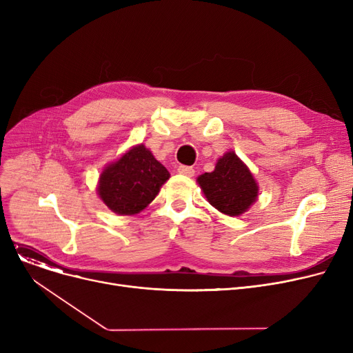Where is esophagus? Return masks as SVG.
<instances>
[{"mask_svg":"<svg viewBox=\"0 0 353 353\" xmlns=\"http://www.w3.org/2000/svg\"><path fill=\"white\" fill-rule=\"evenodd\" d=\"M177 172H179L180 174H184V176H189V177L194 176V169H193V167H190V165H179V169H177Z\"/></svg>","mask_w":353,"mask_h":353,"instance_id":"obj_1","label":"esophagus"}]
</instances>
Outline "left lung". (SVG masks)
<instances>
[{"instance_id":"8db88e82","label":"left lung","mask_w":353,"mask_h":353,"mask_svg":"<svg viewBox=\"0 0 353 353\" xmlns=\"http://www.w3.org/2000/svg\"><path fill=\"white\" fill-rule=\"evenodd\" d=\"M210 205L228 216L245 213L257 197L250 170L233 152L219 159L214 170L197 179Z\"/></svg>"}]
</instances>
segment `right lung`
<instances>
[{"instance_id":"obj_1","label":"right lung","mask_w":353,"mask_h":353,"mask_svg":"<svg viewBox=\"0 0 353 353\" xmlns=\"http://www.w3.org/2000/svg\"><path fill=\"white\" fill-rule=\"evenodd\" d=\"M169 177L165 167L140 144L105 167L99 196L114 213L136 214L153 201Z\"/></svg>"}]
</instances>
